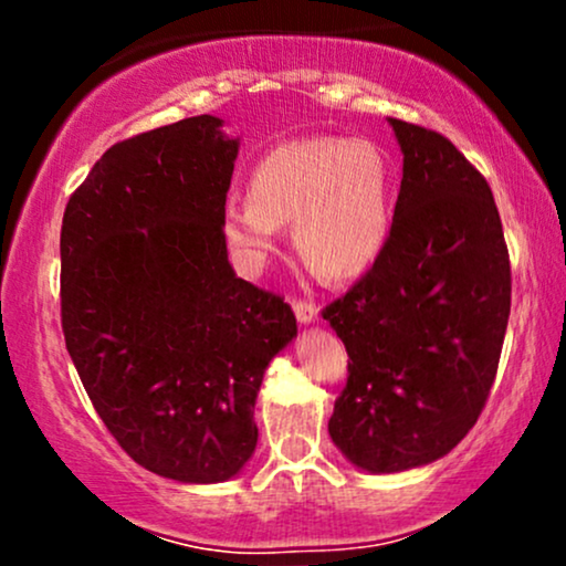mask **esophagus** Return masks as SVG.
<instances>
[{
	"mask_svg": "<svg viewBox=\"0 0 566 566\" xmlns=\"http://www.w3.org/2000/svg\"><path fill=\"white\" fill-rule=\"evenodd\" d=\"M295 316L301 324H316L319 322V308H316V303H308V301H297L295 303Z\"/></svg>",
	"mask_w": 566,
	"mask_h": 566,
	"instance_id": "obj_1",
	"label": "esophagus"
}]
</instances>
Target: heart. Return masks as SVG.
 I'll list each match as a JSON object with an SVG mask.
<instances>
[{
  "mask_svg": "<svg viewBox=\"0 0 566 566\" xmlns=\"http://www.w3.org/2000/svg\"><path fill=\"white\" fill-rule=\"evenodd\" d=\"M394 161L365 138L287 140L258 161L250 197L223 210V237L237 255L261 261L279 223L295 220V247L324 279H356L386 250L394 220Z\"/></svg>",
  "mask_w": 566,
  "mask_h": 566,
  "instance_id": "heart-1",
  "label": "heart"
}]
</instances>
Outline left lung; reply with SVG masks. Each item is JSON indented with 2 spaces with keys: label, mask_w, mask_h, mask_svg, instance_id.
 <instances>
[{
  "label": "left lung",
  "mask_w": 566,
  "mask_h": 566,
  "mask_svg": "<svg viewBox=\"0 0 566 566\" xmlns=\"http://www.w3.org/2000/svg\"><path fill=\"white\" fill-rule=\"evenodd\" d=\"M401 188L386 250L324 319L348 350L329 437L356 469L444 458L479 420L511 314V265L490 186L444 135L388 119Z\"/></svg>",
  "instance_id": "left-lung-1"
}]
</instances>
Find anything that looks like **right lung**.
Segmentation results:
<instances>
[{
    "instance_id": "right-lung-1",
    "label": "right lung",
    "mask_w": 566,
    "mask_h": 566,
    "mask_svg": "<svg viewBox=\"0 0 566 566\" xmlns=\"http://www.w3.org/2000/svg\"><path fill=\"white\" fill-rule=\"evenodd\" d=\"M237 154L223 119H180L108 148L63 212L71 361L122 450L184 484L244 469L265 367L297 335L290 305L229 263Z\"/></svg>"
}]
</instances>
